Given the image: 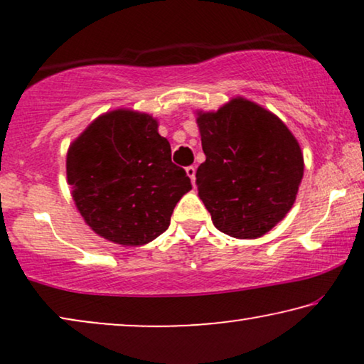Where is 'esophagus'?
<instances>
[{"mask_svg": "<svg viewBox=\"0 0 364 364\" xmlns=\"http://www.w3.org/2000/svg\"><path fill=\"white\" fill-rule=\"evenodd\" d=\"M186 172H187L188 178H191V181H192V183L196 182V167H193V166H188V167L186 168Z\"/></svg>", "mask_w": 364, "mask_h": 364, "instance_id": "1", "label": "esophagus"}]
</instances>
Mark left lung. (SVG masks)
Here are the masks:
<instances>
[{"instance_id":"left-lung-1","label":"left lung","mask_w":364,"mask_h":364,"mask_svg":"<svg viewBox=\"0 0 364 364\" xmlns=\"http://www.w3.org/2000/svg\"><path fill=\"white\" fill-rule=\"evenodd\" d=\"M205 162L198 197L218 230L258 238L283 220L303 178L300 144L265 107L235 97L215 112H197Z\"/></svg>"}]
</instances>
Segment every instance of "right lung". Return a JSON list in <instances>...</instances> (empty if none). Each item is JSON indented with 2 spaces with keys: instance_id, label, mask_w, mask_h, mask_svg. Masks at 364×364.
Instances as JSON below:
<instances>
[{
  "instance_id": "add662e5",
  "label": "right lung",
  "mask_w": 364,
  "mask_h": 364,
  "mask_svg": "<svg viewBox=\"0 0 364 364\" xmlns=\"http://www.w3.org/2000/svg\"><path fill=\"white\" fill-rule=\"evenodd\" d=\"M157 127L149 114L116 109L92 121L69 146L66 173L74 203L109 242H152L167 230L173 207L192 188Z\"/></svg>"
}]
</instances>
